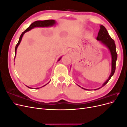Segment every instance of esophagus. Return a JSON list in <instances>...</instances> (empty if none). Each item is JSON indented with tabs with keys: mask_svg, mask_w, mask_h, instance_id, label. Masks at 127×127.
Here are the masks:
<instances>
[{
	"mask_svg": "<svg viewBox=\"0 0 127 127\" xmlns=\"http://www.w3.org/2000/svg\"><path fill=\"white\" fill-rule=\"evenodd\" d=\"M72 53H73V52H72Z\"/></svg>",
	"mask_w": 127,
	"mask_h": 127,
	"instance_id": "34e87169",
	"label": "esophagus"
}]
</instances>
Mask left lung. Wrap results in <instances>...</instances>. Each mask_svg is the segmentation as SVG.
Segmentation results:
<instances>
[{
	"instance_id": "8db88e82",
	"label": "left lung",
	"mask_w": 127,
	"mask_h": 127,
	"mask_svg": "<svg viewBox=\"0 0 127 127\" xmlns=\"http://www.w3.org/2000/svg\"><path fill=\"white\" fill-rule=\"evenodd\" d=\"M96 39L97 40L100 41L102 44L105 45L110 50L111 55V58H112V68H111V72L109 78L106 80L104 83H103L102 86L101 87L97 88V89H95L94 90L99 89V88H101V87L105 85L107 82L109 81V80L112 77V76L113 75L115 72V70H116V61L117 59V53L116 51V47L114 43V41L109 35L108 32L107 31L105 27L102 25L100 26V29H99V31L98 33V35L96 37ZM79 86L80 87V86ZM82 88L84 90H89L83 87Z\"/></svg>"
}]
</instances>
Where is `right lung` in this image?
I'll list each match as a JSON object with an SVG mask.
<instances>
[{
  "label": "right lung",
  "mask_w": 127,
  "mask_h": 127,
  "mask_svg": "<svg viewBox=\"0 0 127 127\" xmlns=\"http://www.w3.org/2000/svg\"><path fill=\"white\" fill-rule=\"evenodd\" d=\"M56 21L55 20H45V21H36L35 22H33V23H32L30 25V26L28 28H27L22 33V34L21 35L20 37V39H19V41L18 42L17 44H16V47H15V57H16V50H17V47L19 45V44H20L21 43V41L22 40V37L23 36L24 34H25V33L29 31H30L31 29L34 28H36V27H42V28H43V27H49V26H53L55 24H56ZM61 58V57H60V58L59 59L58 61H59L60 59ZM48 84H45V85L43 86H43H45L46 85H47ZM27 87H28V88H31L28 86H26ZM39 88H40L39 87V88H36V89H39Z\"/></svg>",
  "instance_id": "add662e5"
}]
</instances>
